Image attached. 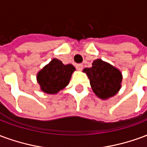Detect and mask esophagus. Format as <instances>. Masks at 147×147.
<instances>
[{"instance_id":"1","label":"esophagus","mask_w":147,"mask_h":147,"mask_svg":"<svg viewBox=\"0 0 147 147\" xmlns=\"http://www.w3.org/2000/svg\"><path fill=\"white\" fill-rule=\"evenodd\" d=\"M83 64H77L76 65V68H77V70H79V71H81L82 69H83Z\"/></svg>"}]
</instances>
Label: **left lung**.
I'll use <instances>...</instances> for the list:
<instances>
[{
    "label": "left lung",
    "instance_id": "8db88e82",
    "mask_svg": "<svg viewBox=\"0 0 147 147\" xmlns=\"http://www.w3.org/2000/svg\"><path fill=\"white\" fill-rule=\"evenodd\" d=\"M83 71L87 75L92 90L100 99L108 100L116 95L121 88V71L102 59L94 60L92 67H86Z\"/></svg>",
    "mask_w": 147,
    "mask_h": 147
}]
</instances>
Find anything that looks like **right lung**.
<instances>
[{
  "mask_svg": "<svg viewBox=\"0 0 147 147\" xmlns=\"http://www.w3.org/2000/svg\"><path fill=\"white\" fill-rule=\"evenodd\" d=\"M76 71L72 64H64L53 58L37 73V82L42 92L57 94L68 85L71 75Z\"/></svg>",
  "mask_w": 147,
  "mask_h": 147,
  "instance_id": "obj_1",
  "label": "right lung"
}]
</instances>
